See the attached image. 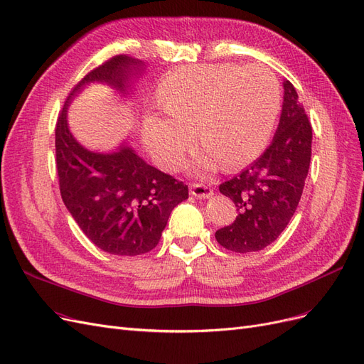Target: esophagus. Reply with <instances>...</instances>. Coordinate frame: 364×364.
Masks as SVG:
<instances>
[{"mask_svg": "<svg viewBox=\"0 0 364 364\" xmlns=\"http://www.w3.org/2000/svg\"><path fill=\"white\" fill-rule=\"evenodd\" d=\"M190 191L194 197H199V199H208V197H213L214 194V190L211 186H208L205 183H193Z\"/></svg>", "mask_w": 364, "mask_h": 364, "instance_id": "esophagus-1", "label": "esophagus"}]
</instances>
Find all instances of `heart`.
<instances>
[{
	"label": "heart",
	"instance_id": "heart-1",
	"mask_svg": "<svg viewBox=\"0 0 364 364\" xmlns=\"http://www.w3.org/2000/svg\"><path fill=\"white\" fill-rule=\"evenodd\" d=\"M165 115H147L142 139L162 168L176 171L194 144L196 132L205 151L197 171L232 170L266 146L279 114V85L262 67L232 63L181 68L159 85Z\"/></svg>",
	"mask_w": 364,
	"mask_h": 364
}]
</instances>
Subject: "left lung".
Wrapping results in <instances>:
<instances>
[{
	"mask_svg": "<svg viewBox=\"0 0 364 364\" xmlns=\"http://www.w3.org/2000/svg\"><path fill=\"white\" fill-rule=\"evenodd\" d=\"M279 124L270 146L247 168L218 186L237 206L235 222L218 229L215 240L237 253L267 247L287 228L299 205L311 161V124L284 80Z\"/></svg>",
	"mask_w": 364,
	"mask_h": 364,
	"instance_id": "left-lung-1",
	"label": "left lung"
}]
</instances>
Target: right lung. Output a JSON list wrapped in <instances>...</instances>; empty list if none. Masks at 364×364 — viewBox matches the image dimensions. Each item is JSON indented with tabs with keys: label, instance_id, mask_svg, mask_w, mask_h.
<instances>
[{
	"label": "right lung",
	"instance_id": "1",
	"mask_svg": "<svg viewBox=\"0 0 364 364\" xmlns=\"http://www.w3.org/2000/svg\"><path fill=\"white\" fill-rule=\"evenodd\" d=\"M146 63L115 56L74 86L56 124V167L62 200L83 234L112 255L135 257L156 247L188 186L151 167L127 141L109 153L83 147L68 127V106L91 83L132 97Z\"/></svg>",
	"mask_w": 364,
	"mask_h": 364
}]
</instances>
